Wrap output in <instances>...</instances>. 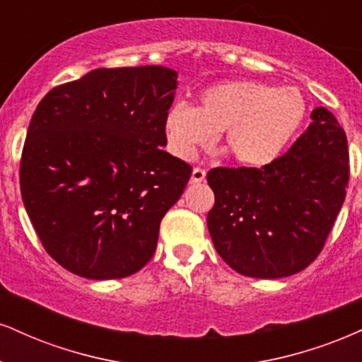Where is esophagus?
Returning a JSON list of instances; mask_svg holds the SVG:
<instances>
[{
    "label": "esophagus",
    "mask_w": 362,
    "mask_h": 362,
    "mask_svg": "<svg viewBox=\"0 0 362 362\" xmlns=\"http://www.w3.org/2000/svg\"><path fill=\"white\" fill-rule=\"evenodd\" d=\"M206 180V170L200 168V167H195L192 170V177H190V182L192 184H199V182H204Z\"/></svg>",
    "instance_id": "34e87169"
}]
</instances>
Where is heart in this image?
<instances>
[{
	"label": "heart",
	"mask_w": 362,
	"mask_h": 362,
	"mask_svg": "<svg viewBox=\"0 0 362 362\" xmlns=\"http://www.w3.org/2000/svg\"><path fill=\"white\" fill-rule=\"evenodd\" d=\"M305 116V98L295 87L226 81L204 89L195 107L173 104L165 117V134L178 158L192 160L223 132L224 146L238 163L263 168L280 158Z\"/></svg>",
	"instance_id": "obj_1"
}]
</instances>
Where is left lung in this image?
Segmentation results:
<instances>
[{
	"mask_svg": "<svg viewBox=\"0 0 362 362\" xmlns=\"http://www.w3.org/2000/svg\"><path fill=\"white\" fill-rule=\"evenodd\" d=\"M310 117L307 132L268 167L209 170L216 197L209 233L241 275L272 280L302 272L337 219L349 184L347 138L325 107Z\"/></svg>",
	"mask_w": 362,
	"mask_h": 362,
	"instance_id": "1",
	"label": "left lung"
}]
</instances>
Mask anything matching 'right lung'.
I'll return each mask as SVG.
<instances>
[{
	"instance_id": "obj_1",
	"label": "right lung",
	"mask_w": 362,
	"mask_h": 362,
	"mask_svg": "<svg viewBox=\"0 0 362 362\" xmlns=\"http://www.w3.org/2000/svg\"><path fill=\"white\" fill-rule=\"evenodd\" d=\"M177 72L95 69L54 87L30 121L20 162L25 209L60 267L89 280L133 275L192 167L172 156L165 117Z\"/></svg>"
}]
</instances>
